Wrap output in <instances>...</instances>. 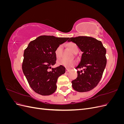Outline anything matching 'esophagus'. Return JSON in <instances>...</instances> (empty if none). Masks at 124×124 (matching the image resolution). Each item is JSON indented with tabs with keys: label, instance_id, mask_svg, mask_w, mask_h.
Returning <instances> with one entry per match:
<instances>
[{
	"label": "esophagus",
	"instance_id": "34e87169",
	"mask_svg": "<svg viewBox=\"0 0 124 124\" xmlns=\"http://www.w3.org/2000/svg\"><path fill=\"white\" fill-rule=\"evenodd\" d=\"M70 70V69H68V68H66V72H69Z\"/></svg>",
	"mask_w": 124,
	"mask_h": 124
}]
</instances>
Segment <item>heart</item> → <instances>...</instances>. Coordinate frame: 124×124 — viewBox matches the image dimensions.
<instances>
[{
	"mask_svg": "<svg viewBox=\"0 0 124 124\" xmlns=\"http://www.w3.org/2000/svg\"><path fill=\"white\" fill-rule=\"evenodd\" d=\"M67 46H68L69 49L74 53L77 51H78V47L76 44L72 42H70L68 44ZM62 50V46H59L57 48H56V49L55 51V54L56 57L57 58H59L61 56ZM76 61H74V60H70V61H69V60H67L65 59H58L57 62V63L58 65L64 66L65 67H67V68H70V67L73 66L76 64Z\"/></svg>",
	"mask_w": 124,
	"mask_h": 124,
	"instance_id": "b5f03b06",
	"label": "heart"
}]
</instances>
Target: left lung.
Returning a JSON list of instances; mask_svg holds the SVG:
<instances>
[{"label":"left lung","instance_id":"obj_1","mask_svg":"<svg viewBox=\"0 0 124 124\" xmlns=\"http://www.w3.org/2000/svg\"><path fill=\"white\" fill-rule=\"evenodd\" d=\"M83 52L76 69L78 77L72 81L73 88L78 92H86L94 88L102 78L107 64L106 50L100 41L92 37L78 36L69 38Z\"/></svg>","mask_w":124,"mask_h":124}]
</instances>
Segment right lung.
Returning a JSON list of instances; mask_svg holds the SVG:
<instances>
[{
    "label": "right lung",
    "instance_id": "1",
    "mask_svg": "<svg viewBox=\"0 0 124 124\" xmlns=\"http://www.w3.org/2000/svg\"><path fill=\"white\" fill-rule=\"evenodd\" d=\"M69 38L53 36H41L28 44L24 52L22 70L31 88L43 96L53 93L58 78L65 73L66 69L60 66L48 69L55 64V50Z\"/></svg>",
    "mask_w": 124,
    "mask_h": 124
}]
</instances>
